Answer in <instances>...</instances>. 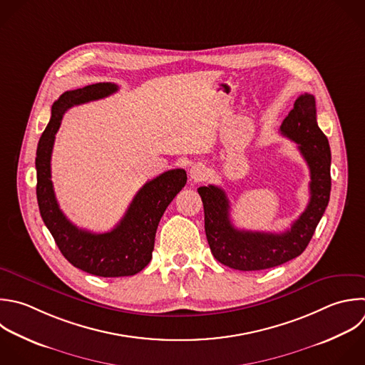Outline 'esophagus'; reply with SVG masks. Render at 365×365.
I'll return each mask as SVG.
<instances>
[{"mask_svg":"<svg viewBox=\"0 0 365 365\" xmlns=\"http://www.w3.org/2000/svg\"><path fill=\"white\" fill-rule=\"evenodd\" d=\"M207 174H208V170L204 164L198 163V164H194L191 168H190V177L192 181L195 182H200V181H204L207 178Z\"/></svg>","mask_w":365,"mask_h":365,"instance_id":"obj_1","label":"esophagus"}]
</instances>
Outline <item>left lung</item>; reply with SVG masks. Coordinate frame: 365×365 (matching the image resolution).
I'll return each mask as SVG.
<instances>
[{
	"instance_id": "obj_1",
	"label": "left lung",
	"mask_w": 365,
	"mask_h": 365,
	"mask_svg": "<svg viewBox=\"0 0 365 365\" xmlns=\"http://www.w3.org/2000/svg\"><path fill=\"white\" fill-rule=\"evenodd\" d=\"M279 131L297 143L309 168V202L305 211L284 232L238 230L230 218V201L217 185L200 187L204 205L205 235L211 252L221 264L240 271H259L281 265L307 248L328 205L331 191V151L317 124L314 96H299L282 121Z\"/></svg>"
}]
</instances>
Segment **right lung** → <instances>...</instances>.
Here are the masks:
<instances>
[{"label":"right lung","mask_w":365,"mask_h":365,"mask_svg":"<svg viewBox=\"0 0 365 365\" xmlns=\"http://www.w3.org/2000/svg\"><path fill=\"white\" fill-rule=\"evenodd\" d=\"M118 87L97 83L66 91L51 108V120L37 147V200L44 224L61 254L76 267L97 277H128L140 272L153 257L158 222L187 182L184 170H170L145 182L133 198L121 221L108 232L96 234L74 225L60 210L53 181L51 154L64 113L84 103L106 98Z\"/></svg>","instance_id":"1"}]
</instances>
